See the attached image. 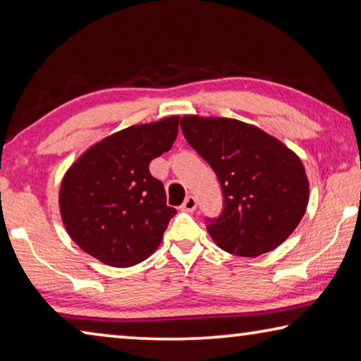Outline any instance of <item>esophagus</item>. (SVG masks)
I'll list each match as a JSON object with an SVG mask.
<instances>
[{"instance_id": "obj_1", "label": "esophagus", "mask_w": 361, "mask_h": 361, "mask_svg": "<svg viewBox=\"0 0 361 361\" xmlns=\"http://www.w3.org/2000/svg\"><path fill=\"white\" fill-rule=\"evenodd\" d=\"M195 207H197V200H195V197H192V195H188V197L185 199V202H183V205H181V210L194 212Z\"/></svg>"}]
</instances>
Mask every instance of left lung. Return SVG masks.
Returning <instances> with one entry per match:
<instances>
[{"instance_id": "8db88e82", "label": "left lung", "mask_w": 361, "mask_h": 361, "mask_svg": "<svg viewBox=\"0 0 361 361\" xmlns=\"http://www.w3.org/2000/svg\"><path fill=\"white\" fill-rule=\"evenodd\" d=\"M181 130L223 189L221 215L207 224L216 245L255 258L288 239L309 202L301 159L277 138L237 119L185 116Z\"/></svg>"}]
</instances>
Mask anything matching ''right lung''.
Returning a JSON list of instances; mask_svg holds the SVG:
<instances>
[{
	"label": "right lung",
	"instance_id": "right-lung-1",
	"mask_svg": "<svg viewBox=\"0 0 361 361\" xmlns=\"http://www.w3.org/2000/svg\"><path fill=\"white\" fill-rule=\"evenodd\" d=\"M178 116L127 127L103 138L68 169L60 215L79 248L113 267H130L156 252L176 210L149 173V162L172 148Z\"/></svg>",
	"mask_w": 361,
	"mask_h": 361
}]
</instances>
